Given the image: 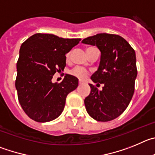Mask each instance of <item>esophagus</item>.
<instances>
[{
  "instance_id": "obj_1",
  "label": "esophagus",
  "mask_w": 155,
  "mask_h": 155,
  "mask_svg": "<svg viewBox=\"0 0 155 155\" xmlns=\"http://www.w3.org/2000/svg\"><path fill=\"white\" fill-rule=\"evenodd\" d=\"M83 81H82V80H79V85L83 84Z\"/></svg>"
}]
</instances>
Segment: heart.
Listing matches in <instances>:
<instances>
[{"instance_id":"obj_1","label":"heart","mask_w":155,"mask_h":155,"mask_svg":"<svg viewBox=\"0 0 155 155\" xmlns=\"http://www.w3.org/2000/svg\"><path fill=\"white\" fill-rule=\"evenodd\" d=\"M69 55H70V54L69 53H68L67 55H66V58H67V59H69ZM70 73L72 75V76L78 78V79H86V78L87 77L88 75H89V72H88V70H86V69L82 67L74 68V69L71 71Z\"/></svg>"}]
</instances>
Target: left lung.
Here are the masks:
<instances>
[{"label":"left lung","instance_id":"1","mask_svg":"<svg viewBox=\"0 0 155 155\" xmlns=\"http://www.w3.org/2000/svg\"><path fill=\"white\" fill-rule=\"evenodd\" d=\"M82 42L100 49V65L91 79L97 85H104L102 90H98L89 84L91 91L84 100L86 111L97 121L112 120L126 110L134 93L137 75L135 51L117 35L100 33Z\"/></svg>","mask_w":155,"mask_h":155}]
</instances>
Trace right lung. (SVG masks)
I'll return each instance as SVG.
<instances>
[{
	"label": "right lung",
	"instance_id": "right-lung-1",
	"mask_svg": "<svg viewBox=\"0 0 155 155\" xmlns=\"http://www.w3.org/2000/svg\"><path fill=\"white\" fill-rule=\"evenodd\" d=\"M80 41L37 33L22 43L15 87L19 103L31 119L48 122L62 113L67 95L77 88L79 80L69 74L60 83H52L51 79L64 70L65 55Z\"/></svg>",
	"mask_w": 155,
	"mask_h": 155
}]
</instances>
